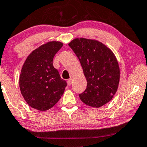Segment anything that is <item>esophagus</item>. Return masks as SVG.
<instances>
[{
	"mask_svg": "<svg viewBox=\"0 0 147 147\" xmlns=\"http://www.w3.org/2000/svg\"><path fill=\"white\" fill-rule=\"evenodd\" d=\"M67 83H68V85H71L72 83V79H68V81H67Z\"/></svg>",
	"mask_w": 147,
	"mask_h": 147,
	"instance_id": "34e87169",
	"label": "esophagus"
}]
</instances>
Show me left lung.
Returning a JSON list of instances; mask_svg holds the SVG:
<instances>
[{
  "mask_svg": "<svg viewBox=\"0 0 147 147\" xmlns=\"http://www.w3.org/2000/svg\"><path fill=\"white\" fill-rule=\"evenodd\" d=\"M81 63L87 88L80 99L90 107L99 108L112 100L120 79L119 66L113 52L98 40L77 38L68 43Z\"/></svg>",
  "mask_w": 147,
  "mask_h": 147,
  "instance_id": "8db88e82",
  "label": "left lung"
}]
</instances>
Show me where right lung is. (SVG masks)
<instances>
[{
  "label": "right lung",
  "instance_id": "right-lung-1",
  "mask_svg": "<svg viewBox=\"0 0 147 147\" xmlns=\"http://www.w3.org/2000/svg\"><path fill=\"white\" fill-rule=\"evenodd\" d=\"M49 41L34 49L26 60L20 76V88L28 105L38 111L49 110L61 98L67 85L53 66V59L62 47Z\"/></svg>",
  "mask_w": 147,
  "mask_h": 147
}]
</instances>
